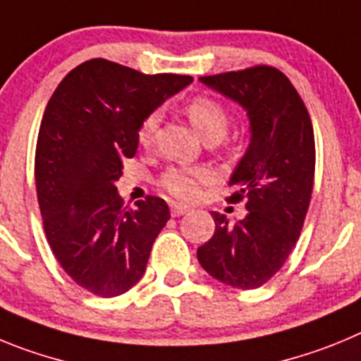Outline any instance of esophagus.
Masks as SVG:
<instances>
[{
    "mask_svg": "<svg viewBox=\"0 0 361 361\" xmlns=\"http://www.w3.org/2000/svg\"><path fill=\"white\" fill-rule=\"evenodd\" d=\"M188 210H190V209H188L187 204H181V203H173V204H171V214H173L174 217L183 216V214H187Z\"/></svg>",
    "mask_w": 361,
    "mask_h": 361,
    "instance_id": "34e87169",
    "label": "esophagus"
}]
</instances>
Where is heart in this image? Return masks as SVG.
Masks as SVG:
<instances>
[{
  "label": "heart",
  "instance_id": "heart-1",
  "mask_svg": "<svg viewBox=\"0 0 361 361\" xmlns=\"http://www.w3.org/2000/svg\"><path fill=\"white\" fill-rule=\"evenodd\" d=\"M185 115L188 116L190 124L200 133L203 140L223 138L228 128V115L223 106L209 97H196L190 100L185 106ZM158 124H160V115L157 111L149 113L142 120L138 128V142L142 145L149 147L154 142ZM210 178H212V173L204 167H173L165 171L160 185L173 196L181 197V200H192L200 192V185L209 181Z\"/></svg>",
  "mask_w": 361,
  "mask_h": 361
}]
</instances>
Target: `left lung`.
Masks as SVG:
<instances>
[{
  "label": "left lung",
  "instance_id": "obj_1",
  "mask_svg": "<svg viewBox=\"0 0 361 361\" xmlns=\"http://www.w3.org/2000/svg\"><path fill=\"white\" fill-rule=\"evenodd\" d=\"M200 80L245 109L250 144L228 183L230 201L245 200L248 212L237 223L212 212L216 230L197 261L223 284L253 290L282 268L300 235L313 192V124L290 79L271 66Z\"/></svg>",
  "mask_w": 361,
  "mask_h": 361
}]
</instances>
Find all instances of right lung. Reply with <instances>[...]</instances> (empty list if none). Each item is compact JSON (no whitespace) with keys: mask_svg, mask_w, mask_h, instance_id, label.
<instances>
[{"mask_svg":"<svg viewBox=\"0 0 361 361\" xmlns=\"http://www.w3.org/2000/svg\"><path fill=\"white\" fill-rule=\"evenodd\" d=\"M190 82L92 59L48 100L35 149L39 209L55 259L84 290L116 297L144 277L169 207L147 196L124 209L115 183L136 154L142 120Z\"/></svg>","mask_w":361,"mask_h":361,"instance_id":"1","label":"right lung"}]
</instances>
